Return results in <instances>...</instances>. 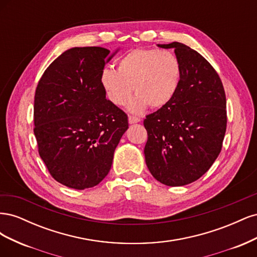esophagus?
Returning <instances> with one entry per match:
<instances>
[{
	"label": "esophagus",
	"mask_w": 257,
	"mask_h": 257,
	"mask_svg": "<svg viewBox=\"0 0 257 257\" xmlns=\"http://www.w3.org/2000/svg\"><path fill=\"white\" fill-rule=\"evenodd\" d=\"M138 122H141V119L137 118V116H134V115L128 116V123L130 124H134V123H138Z\"/></svg>",
	"instance_id": "obj_1"
}]
</instances>
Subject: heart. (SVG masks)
Returning a JSON list of instances; mask_svg holds the SVG:
<instances>
[{
	"instance_id": "obj_1",
	"label": "heart",
	"mask_w": 257,
	"mask_h": 257,
	"mask_svg": "<svg viewBox=\"0 0 257 257\" xmlns=\"http://www.w3.org/2000/svg\"><path fill=\"white\" fill-rule=\"evenodd\" d=\"M182 75L181 62L175 53L158 49L138 48L118 61L116 71L105 68L100 84L109 102L125 105L133 93L128 110L141 113L148 106L161 108L175 96Z\"/></svg>"
}]
</instances>
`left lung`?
I'll return each mask as SVG.
<instances>
[{
    "instance_id": "8db88e82",
    "label": "left lung",
    "mask_w": 257,
    "mask_h": 257,
    "mask_svg": "<svg viewBox=\"0 0 257 257\" xmlns=\"http://www.w3.org/2000/svg\"><path fill=\"white\" fill-rule=\"evenodd\" d=\"M182 75L175 96L148 114L146 164L151 175L168 186L196 181L212 166L226 132V97L215 69L197 51L174 42Z\"/></svg>"
}]
</instances>
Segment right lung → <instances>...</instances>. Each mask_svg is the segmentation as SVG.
Segmentation results:
<instances>
[{"mask_svg":"<svg viewBox=\"0 0 257 257\" xmlns=\"http://www.w3.org/2000/svg\"><path fill=\"white\" fill-rule=\"evenodd\" d=\"M116 51L71 48L38 81L34 97L38 153L54 180L68 188L84 190L102 181L128 128L126 113L106 98L100 84V73Z\"/></svg>","mask_w":257,"mask_h":257,"instance_id":"1","label":"right lung"}]
</instances>
